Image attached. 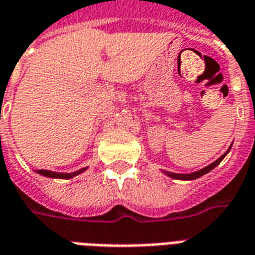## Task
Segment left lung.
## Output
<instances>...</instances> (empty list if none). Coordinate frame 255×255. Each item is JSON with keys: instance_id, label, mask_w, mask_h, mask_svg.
<instances>
[{"instance_id": "left-lung-1", "label": "left lung", "mask_w": 255, "mask_h": 255, "mask_svg": "<svg viewBox=\"0 0 255 255\" xmlns=\"http://www.w3.org/2000/svg\"><path fill=\"white\" fill-rule=\"evenodd\" d=\"M233 146V144H231ZM231 146H230V148H228L227 151L224 152L223 155L220 156L219 159H216L215 162H212L211 165H208L207 167H204V169H201V170L199 171H195V173H189V174H178V173H171V171H163L166 175H169V177H171V178H174V180H184V181H190V180H196V178H199V177H201V175L207 174L208 171H211L212 169H215L216 166L220 163V162L223 161V158L228 154V151L231 150Z\"/></svg>"}]
</instances>
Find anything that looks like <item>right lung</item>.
Returning <instances> with one entry per match:
<instances>
[{
    "mask_svg": "<svg viewBox=\"0 0 255 255\" xmlns=\"http://www.w3.org/2000/svg\"><path fill=\"white\" fill-rule=\"evenodd\" d=\"M88 169V167H84V169H81L78 171H73V173H55V171H51V170H36V173L39 174L44 175V177H50V178H63V180H69V178H73L75 175L81 174L82 171H85Z\"/></svg>",
    "mask_w": 255,
    "mask_h": 255,
    "instance_id": "obj_1",
    "label": "right lung"
}]
</instances>
